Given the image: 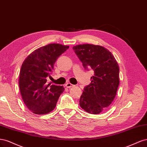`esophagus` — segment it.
<instances>
[{"label":"esophagus","instance_id":"esophagus-1","mask_svg":"<svg viewBox=\"0 0 147 147\" xmlns=\"http://www.w3.org/2000/svg\"><path fill=\"white\" fill-rule=\"evenodd\" d=\"M65 86L67 88H71V87H73L74 86V85L68 82V83H67L65 84Z\"/></svg>","mask_w":147,"mask_h":147}]
</instances>
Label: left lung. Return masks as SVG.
<instances>
[{
  "label": "left lung",
  "instance_id": "left-lung-1",
  "mask_svg": "<svg viewBox=\"0 0 147 147\" xmlns=\"http://www.w3.org/2000/svg\"><path fill=\"white\" fill-rule=\"evenodd\" d=\"M85 70H92L91 83L86 86L79 105L92 114H98L109 107L119 86V67L114 57L104 47L85 44L73 48Z\"/></svg>",
  "mask_w": 147,
  "mask_h": 147
}]
</instances>
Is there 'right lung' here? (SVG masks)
<instances>
[{
    "label": "right lung",
    "mask_w": 147,
    "mask_h": 147,
    "mask_svg": "<svg viewBox=\"0 0 147 147\" xmlns=\"http://www.w3.org/2000/svg\"><path fill=\"white\" fill-rule=\"evenodd\" d=\"M69 46L53 43L35 50L24 61L19 86L26 106L35 114H46L56 106L63 86L47 83L59 57Z\"/></svg>",
    "instance_id": "1"
}]
</instances>
